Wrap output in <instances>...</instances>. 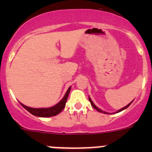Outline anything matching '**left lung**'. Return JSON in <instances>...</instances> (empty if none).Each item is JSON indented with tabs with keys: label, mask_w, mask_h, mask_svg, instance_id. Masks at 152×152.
I'll return each instance as SVG.
<instances>
[{
	"label": "left lung",
	"mask_w": 152,
	"mask_h": 152,
	"mask_svg": "<svg viewBox=\"0 0 152 152\" xmlns=\"http://www.w3.org/2000/svg\"><path fill=\"white\" fill-rule=\"evenodd\" d=\"M89 101H90V104H91L92 107H93V108H94V109H96V110H97V111L100 112V113H104V114H107V113H106V112H104L103 110H100V109H99V108H98V107H96V106L94 104V103H93V101L91 100V99H90V97H89ZM132 102H133V101H132ZM132 102H130V103L128 105H126V107H123V108H122V109H121V110H119L118 111H117V112H116V113H119V112H121L122 110H125V109L128 108V107H129V105L131 104L132 103Z\"/></svg>",
	"instance_id": "8db88e82"
}]
</instances>
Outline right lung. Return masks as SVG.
Here are the masks:
<instances>
[{
    "mask_svg": "<svg viewBox=\"0 0 152 152\" xmlns=\"http://www.w3.org/2000/svg\"><path fill=\"white\" fill-rule=\"evenodd\" d=\"M70 88H71V87H69L68 90H67L66 93H65L63 99H62L59 103L56 104V105L53 106V107H49V108H31V107H28L21 103L20 104L22 105L27 111H28L31 114L34 115L35 116H37V117L47 118L55 116L56 115L59 114V113H60L63 110V109L65 108L67 97H68V95L69 93H70Z\"/></svg>",
    "mask_w": 152,
    "mask_h": 152,
    "instance_id": "1",
    "label": "right lung"
}]
</instances>
